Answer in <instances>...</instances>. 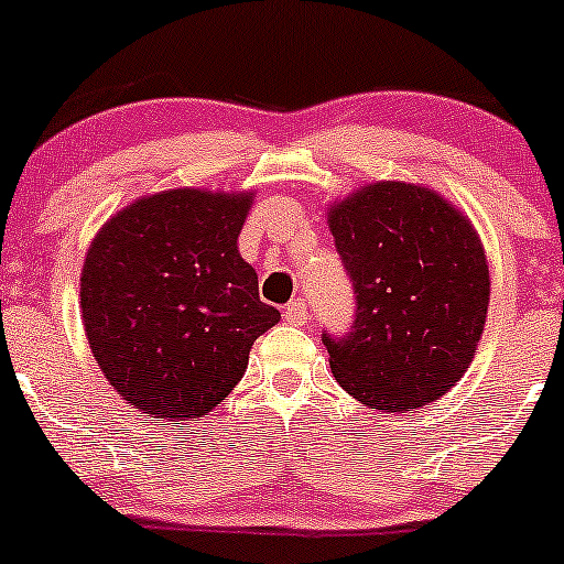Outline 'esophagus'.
I'll list each match as a JSON object with an SVG mask.
<instances>
[{"label": "esophagus", "mask_w": 564, "mask_h": 564, "mask_svg": "<svg viewBox=\"0 0 564 564\" xmlns=\"http://www.w3.org/2000/svg\"><path fill=\"white\" fill-rule=\"evenodd\" d=\"M283 318H286L291 326H304V323H307V302L291 300L286 307H283Z\"/></svg>", "instance_id": "obj_1"}]
</instances>
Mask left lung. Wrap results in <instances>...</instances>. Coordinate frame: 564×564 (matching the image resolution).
<instances>
[{
    "mask_svg": "<svg viewBox=\"0 0 564 564\" xmlns=\"http://www.w3.org/2000/svg\"><path fill=\"white\" fill-rule=\"evenodd\" d=\"M355 289L345 336L323 334L341 390L368 408H422L464 377L480 341L490 273L480 236L424 185L373 183L328 209Z\"/></svg>",
    "mask_w": 564,
    "mask_h": 564,
    "instance_id": "obj_1",
    "label": "left lung"
}]
</instances>
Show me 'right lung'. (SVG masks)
Wrapping results in <instances>:
<instances>
[{
  "instance_id": "right-lung-1",
  "label": "right lung",
  "mask_w": 564,
  "mask_h": 564,
  "mask_svg": "<svg viewBox=\"0 0 564 564\" xmlns=\"http://www.w3.org/2000/svg\"><path fill=\"white\" fill-rule=\"evenodd\" d=\"M254 193L177 187L102 225L82 268V321L102 377L132 408L198 419L228 398L281 313L238 254Z\"/></svg>"
}]
</instances>
